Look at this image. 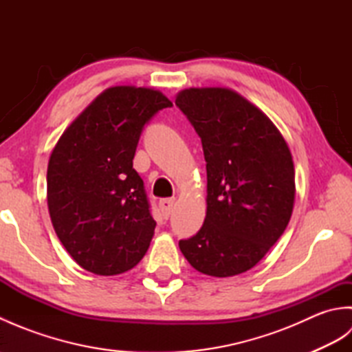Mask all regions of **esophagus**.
I'll return each mask as SVG.
<instances>
[{"label":"esophagus","mask_w":352,"mask_h":352,"mask_svg":"<svg viewBox=\"0 0 352 352\" xmlns=\"http://www.w3.org/2000/svg\"><path fill=\"white\" fill-rule=\"evenodd\" d=\"M174 204H175V199L174 198H163V199H160L159 206H160V210H162L164 218H169V214L172 212V207H174Z\"/></svg>","instance_id":"1"}]
</instances>
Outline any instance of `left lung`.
<instances>
[{"mask_svg":"<svg viewBox=\"0 0 352 352\" xmlns=\"http://www.w3.org/2000/svg\"><path fill=\"white\" fill-rule=\"evenodd\" d=\"M175 104L199 136L207 163L204 223L178 245L206 275L246 272L290 221L295 169L289 146L271 119L231 89L190 87Z\"/></svg>","mask_w":352,"mask_h":352,"instance_id":"left-lung-1","label":"left lung"}]
</instances>
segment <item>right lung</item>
I'll list each match as a JSON object with an SVG mask.
<instances>
[{"label":"right lung","instance_id":"right-lung-1","mask_svg":"<svg viewBox=\"0 0 352 352\" xmlns=\"http://www.w3.org/2000/svg\"><path fill=\"white\" fill-rule=\"evenodd\" d=\"M166 107L172 102L159 91L110 87L52 149L47 172L52 227L89 272L122 274L145 256L155 221L133 159L145 125Z\"/></svg>","mask_w":352,"mask_h":352}]
</instances>
